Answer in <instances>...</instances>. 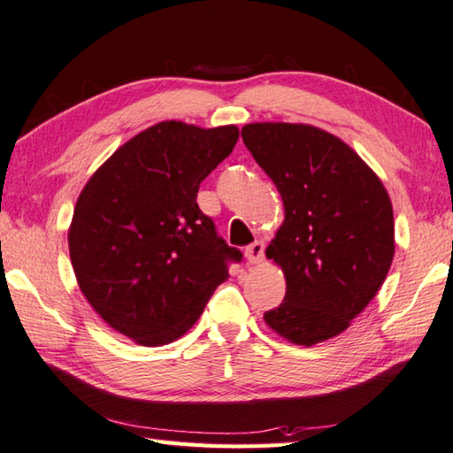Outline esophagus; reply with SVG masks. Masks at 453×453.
<instances>
[{"label":"esophagus","instance_id":"esophagus-1","mask_svg":"<svg viewBox=\"0 0 453 453\" xmlns=\"http://www.w3.org/2000/svg\"><path fill=\"white\" fill-rule=\"evenodd\" d=\"M264 250H265V244L262 242V240H256V242H252L250 246L246 248V260H248V264H257V262H262V257H264Z\"/></svg>","mask_w":453,"mask_h":453}]
</instances>
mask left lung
<instances>
[{
  "instance_id": "left-lung-1",
  "label": "left lung",
  "mask_w": 453,
  "mask_h": 453,
  "mask_svg": "<svg viewBox=\"0 0 453 453\" xmlns=\"http://www.w3.org/2000/svg\"><path fill=\"white\" fill-rule=\"evenodd\" d=\"M242 141L285 209L265 256L283 270L288 289L265 325L307 348L342 334L389 273V193L346 142L312 125L252 123Z\"/></svg>"
}]
</instances>
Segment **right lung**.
<instances>
[{"mask_svg": "<svg viewBox=\"0 0 453 453\" xmlns=\"http://www.w3.org/2000/svg\"><path fill=\"white\" fill-rule=\"evenodd\" d=\"M234 125L164 121L138 133L91 175L68 246L81 293L111 328L162 346L196 325L238 248L197 205L201 181L233 152Z\"/></svg>", "mask_w": 453, "mask_h": 453, "instance_id": "add662e5", "label": "right lung"}]
</instances>
